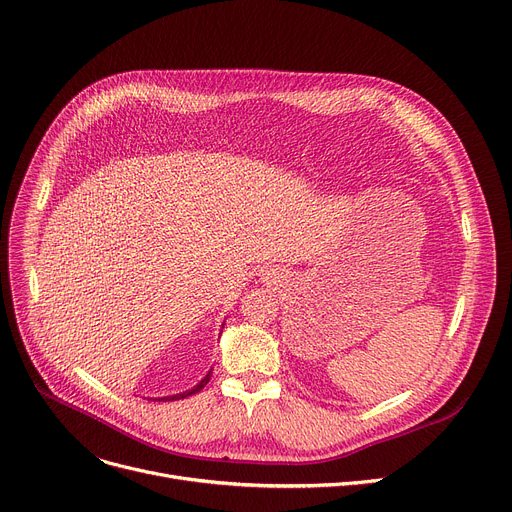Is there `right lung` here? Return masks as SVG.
I'll use <instances>...</instances> for the list:
<instances>
[{
    "instance_id": "obj_1",
    "label": "right lung",
    "mask_w": 512,
    "mask_h": 512,
    "mask_svg": "<svg viewBox=\"0 0 512 512\" xmlns=\"http://www.w3.org/2000/svg\"><path fill=\"white\" fill-rule=\"evenodd\" d=\"M225 326V324H223ZM209 379H211V371L196 383L194 387H190V389H186V391H182V393H174V396H166V398H155V400H162V402H174V400H184V398H188V396H192V393H196V391H201L207 383H209Z\"/></svg>"
}]
</instances>
